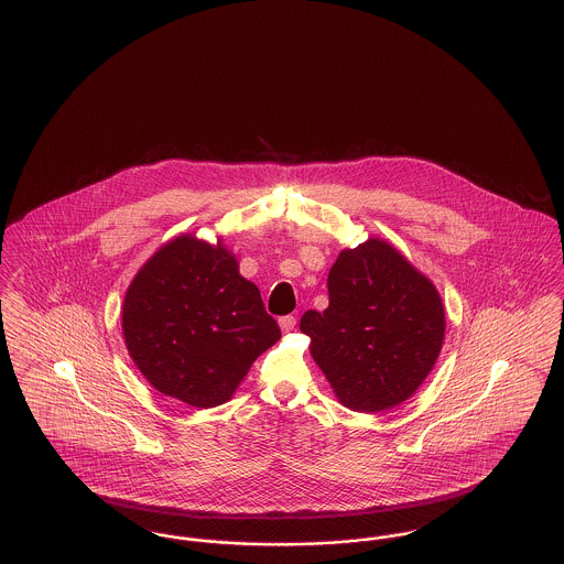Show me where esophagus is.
I'll use <instances>...</instances> for the list:
<instances>
[{
	"label": "esophagus",
	"mask_w": 564,
	"mask_h": 564,
	"mask_svg": "<svg viewBox=\"0 0 564 564\" xmlns=\"http://www.w3.org/2000/svg\"><path fill=\"white\" fill-rule=\"evenodd\" d=\"M279 326H281L283 333H292L296 328V317L294 315H285V317L279 319Z\"/></svg>",
	"instance_id": "esophagus-1"
}]
</instances>
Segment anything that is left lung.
<instances>
[{"label": "left lung", "instance_id": "left-lung-1", "mask_svg": "<svg viewBox=\"0 0 564 564\" xmlns=\"http://www.w3.org/2000/svg\"><path fill=\"white\" fill-rule=\"evenodd\" d=\"M328 308L306 311L301 330L339 403L384 412L410 399L444 344V304L432 279L389 240L344 249L328 272Z\"/></svg>", "mask_w": 564, "mask_h": 564}]
</instances>
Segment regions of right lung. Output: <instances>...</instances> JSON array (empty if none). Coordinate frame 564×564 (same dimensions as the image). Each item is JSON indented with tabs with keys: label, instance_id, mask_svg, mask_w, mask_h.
I'll return each instance as SVG.
<instances>
[{
	"label": "right lung",
	"instance_id": "add662e5",
	"mask_svg": "<svg viewBox=\"0 0 564 564\" xmlns=\"http://www.w3.org/2000/svg\"><path fill=\"white\" fill-rule=\"evenodd\" d=\"M122 335L132 362L165 397L215 408L234 397L279 324L236 256L193 234L159 247L130 281Z\"/></svg>",
	"mask_w": 564,
	"mask_h": 564
}]
</instances>
